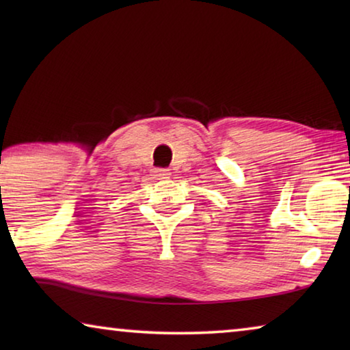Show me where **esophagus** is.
Here are the masks:
<instances>
[{"mask_svg": "<svg viewBox=\"0 0 350 350\" xmlns=\"http://www.w3.org/2000/svg\"><path fill=\"white\" fill-rule=\"evenodd\" d=\"M151 176L156 180H163V179H168V177L171 176V173H170V170H165V168H154Z\"/></svg>", "mask_w": 350, "mask_h": 350, "instance_id": "34e87169", "label": "esophagus"}]
</instances>
